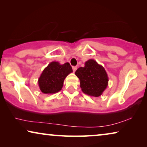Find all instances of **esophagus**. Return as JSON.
Instances as JSON below:
<instances>
[{
  "label": "esophagus",
  "instance_id": "esophagus-1",
  "mask_svg": "<svg viewBox=\"0 0 147 147\" xmlns=\"http://www.w3.org/2000/svg\"><path fill=\"white\" fill-rule=\"evenodd\" d=\"M72 69H73V71H74V72H75L76 70H77V69H78V67H76V66H74L73 67H72Z\"/></svg>",
  "mask_w": 147,
  "mask_h": 147
}]
</instances>
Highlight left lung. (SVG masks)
Wrapping results in <instances>:
<instances>
[{
	"instance_id": "obj_1",
	"label": "left lung",
	"mask_w": 147,
	"mask_h": 147,
	"mask_svg": "<svg viewBox=\"0 0 147 147\" xmlns=\"http://www.w3.org/2000/svg\"><path fill=\"white\" fill-rule=\"evenodd\" d=\"M75 74L80 79L82 92L88 96L99 97L108 85L105 69L94 59L86 61L85 66L78 68Z\"/></svg>"
}]
</instances>
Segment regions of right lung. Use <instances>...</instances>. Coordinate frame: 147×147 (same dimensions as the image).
Returning <instances> with one entry per match:
<instances>
[{
    "mask_svg": "<svg viewBox=\"0 0 147 147\" xmlns=\"http://www.w3.org/2000/svg\"><path fill=\"white\" fill-rule=\"evenodd\" d=\"M73 72L69 63L60 64L52 61L43 69L38 80V84L43 94H53L59 92L65 78Z\"/></svg>",
    "mask_w": 147,
    "mask_h": 147,
    "instance_id": "obj_1",
    "label": "right lung"
}]
</instances>
